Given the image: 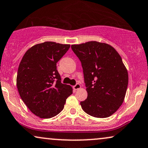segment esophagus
Listing matches in <instances>:
<instances>
[{
    "instance_id": "obj_1",
    "label": "esophagus",
    "mask_w": 148,
    "mask_h": 148,
    "mask_svg": "<svg viewBox=\"0 0 148 148\" xmlns=\"http://www.w3.org/2000/svg\"><path fill=\"white\" fill-rule=\"evenodd\" d=\"M80 87H81V86H80V84L77 83V84H76V85H74V87H73V89H74V90H78V89H80Z\"/></svg>"
}]
</instances>
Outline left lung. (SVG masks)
Returning <instances> with one entry per match:
<instances>
[{
	"instance_id": "left-lung-1",
	"label": "left lung",
	"mask_w": 148,
	"mask_h": 148,
	"mask_svg": "<svg viewBox=\"0 0 148 148\" xmlns=\"http://www.w3.org/2000/svg\"><path fill=\"white\" fill-rule=\"evenodd\" d=\"M81 62L87 98L80 102L89 115L105 118L118 110L124 102L128 74L114 48L105 43L88 42L72 45Z\"/></svg>"
}]
</instances>
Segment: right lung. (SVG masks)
<instances>
[{"label": "right lung", "mask_w": 148, "mask_h": 148, "mask_svg": "<svg viewBox=\"0 0 148 148\" xmlns=\"http://www.w3.org/2000/svg\"><path fill=\"white\" fill-rule=\"evenodd\" d=\"M70 44L45 42L29 48L19 65L17 87L24 104L40 118H51L63 109L72 93L71 86L61 83L57 63Z\"/></svg>", "instance_id": "right-lung-1"}]
</instances>
